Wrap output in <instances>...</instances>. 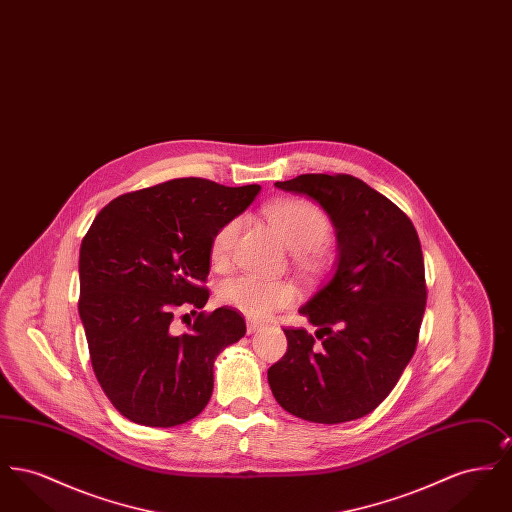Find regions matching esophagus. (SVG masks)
Here are the masks:
<instances>
[{"instance_id": "obj_1", "label": "esophagus", "mask_w": 512, "mask_h": 512, "mask_svg": "<svg viewBox=\"0 0 512 512\" xmlns=\"http://www.w3.org/2000/svg\"><path fill=\"white\" fill-rule=\"evenodd\" d=\"M263 328L261 322H255V320H247V334H255Z\"/></svg>"}]
</instances>
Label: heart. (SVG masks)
<instances>
[{"mask_svg":"<svg viewBox=\"0 0 512 512\" xmlns=\"http://www.w3.org/2000/svg\"><path fill=\"white\" fill-rule=\"evenodd\" d=\"M267 219L282 240L297 255L315 253L328 242L332 226L326 215L307 201L284 199L267 209ZM240 220H226L211 240V263L217 268L226 267L232 255V247L238 238ZM297 290L290 282L265 280L253 274H240L222 282L219 299L251 318H267L276 309L292 305Z\"/></svg>","mask_w":512,"mask_h":512,"instance_id":"b5f03b06","label":"heart"}]
</instances>
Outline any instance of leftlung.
I'll return each instance as SVG.
<instances>
[{"label": "left lung", "instance_id": "1", "mask_svg": "<svg viewBox=\"0 0 512 512\" xmlns=\"http://www.w3.org/2000/svg\"><path fill=\"white\" fill-rule=\"evenodd\" d=\"M324 209L338 240L332 276L299 315L317 326L284 330L286 355L268 368L282 409L318 424L372 413L413 359L426 309L420 240L388 197L349 174H301L276 182Z\"/></svg>", "mask_w": 512, "mask_h": 512}]
</instances>
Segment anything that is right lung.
<instances>
[{"label": "right lung", "mask_w": 512, "mask_h": 512, "mask_svg": "<svg viewBox=\"0 0 512 512\" xmlns=\"http://www.w3.org/2000/svg\"><path fill=\"white\" fill-rule=\"evenodd\" d=\"M261 192L205 178H176L113 199L80 245V301L99 386L128 420L171 428L192 420L213 393L220 351L245 336V320L220 307L174 334L178 307L203 309L199 284L211 240Z\"/></svg>", "instance_id": "add662e5"}]
</instances>
